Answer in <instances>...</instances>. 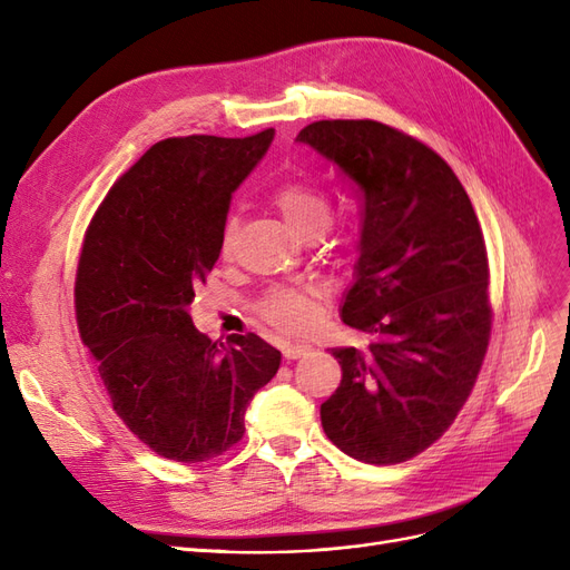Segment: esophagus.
<instances>
[{
  "instance_id": "esophagus-1",
  "label": "esophagus",
  "mask_w": 570,
  "mask_h": 570,
  "mask_svg": "<svg viewBox=\"0 0 570 570\" xmlns=\"http://www.w3.org/2000/svg\"><path fill=\"white\" fill-rule=\"evenodd\" d=\"M281 350H283V356H285V358H302V356H306V354H312V344H306V342L289 344V342H285Z\"/></svg>"
}]
</instances>
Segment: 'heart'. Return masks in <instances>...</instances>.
Listing matches in <instances>:
<instances>
[{"mask_svg":"<svg viewBox=\"0 0 570 570\" xmlns=\"http://www.w3.org/2000/svg\"><path fill=\"white\" fill-rule=\"evenodd\" d=\"M275 209L281 212L287 228L302 239L321 237L331 226V204L316 193L314 187L304 183H283L273 195ZM237 223L230 218L220 235V254L228 256L233 252ZM258 314L273 327L283 333H304L316 323L318 299L314 289L299 287H278L271 289L264 297Z\"/></svg>","mask_w":570,"mask_h":570,"instance_id":"1","label":"heart"}]
</instances>
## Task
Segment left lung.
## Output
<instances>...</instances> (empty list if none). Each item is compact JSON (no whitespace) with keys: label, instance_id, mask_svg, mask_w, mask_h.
I'll use <instances>...</instances> for the list:
<instances>
[{"label":"left lung","instance_id":"obj_1","mask_svg":"<svg viewBox=\"0 0 570 570\" xmlns=\"http://www.w3.org/2000/svg\"><path fill=\"white\" fill-rule=\"evenodd\" d=\"M297 142L333 164L364 206L340 316L371 344L331 350L342 383L321 423L356 461L402 463L454 423L485 358V239L454 170L413 137L377 120H316Z\"/></svg>","mask_w":570,"mask_h":570}]
</instances>
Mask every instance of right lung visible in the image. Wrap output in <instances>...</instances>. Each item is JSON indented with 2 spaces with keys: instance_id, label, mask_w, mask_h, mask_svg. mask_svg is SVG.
<instances>
[{
  "instance_id": "1",
  "label": "right lung",
  "mask_w": 570,
  "mask_h": 570,
  "mask_svg": "<svg viewBox=\"0 0 570 570\" xmlns=\"http://www.w3.org/2000/svg\"><path fill=\"white\" fill-rule=\"evenodd\" d=\"M275 130L149 147L97 209L78 262L76 316L114 411L151 452L199 463L245 435V411L281 368L258 335L204 337L189 304L220 256L235 189Z\"/></svg>"
}]
</instances>
